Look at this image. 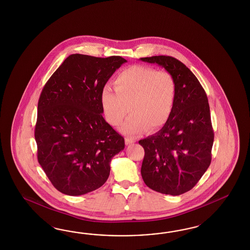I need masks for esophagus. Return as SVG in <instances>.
I'll use <instances>...</instances> for the list:
<instances>
[{"label":"esophagus","mask_w":250,"mask_h":250,"mask_svg":"<svg viewBox=\"0 0 250 250\" xmlns=\"http://www.w3.org/2000/svg\"><path fill=\"white\" fill-rule=\"evenodd\" d=\"M135 142H136V141H135V139H133V138H131V137H125V144H134Z\"/></svg>","instance_id":"1"}]
</instances>
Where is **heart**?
<instances>
[{
  "label": "heart",
  "mask_w": 250,
  "mask_h": 250,
  "mask_svg": "<svg viewBox=\"0 0 250 250\" xmlns=\"http://www.w3.org/2000/svg\"><path fill=\"white\" fill-rule=\"evenodd\" d=\"M114 91L108 85L101 91V105L106 121L121 125L123 133L137 136L148 128L162 127L172 114L177 95L174 78L165 70L134 65L114 78Z\"/></svg>",
  "instance_id": "heart-1"
}]
</instances>
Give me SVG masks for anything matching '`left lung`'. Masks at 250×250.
I'll return each instance as SVG.
<instances>
[{"mask_svg":"<svg viewBox=\"0 0 250 250\" xmlns=\"http://www.w3.org/2000/svg\"><path fill=\"white\" fill-rule=\"evenodd\" d=\"M140 60L163 67L177 87L168 121L155 135L139 140L145 150L141 175L153 190L181 195L196 185L211 164L214 134L207 95L195 75L173 57Z\"/></svg>","mask_w":250,"mask_h":250,"instance_id":"8db88e82","label":"left lung"}]
</instances>
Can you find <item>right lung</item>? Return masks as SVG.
<instances>
[{"instance_id":"1","label":"right lung","mask_w":250,"mask_h":250,"mask_svg":"<svg viewBox=\"0 0 250 250\" xmlns=\"http://www.w3.org/2000/svg\"><path fill=\"white\" fill-rule=\"evenodd\" d=\"M126 60L120 56H68L38 100V159L54 187L78 196L100 188L125 139L103 117L101 91Z\"/></svg>"}]
</instances>
